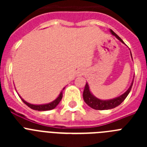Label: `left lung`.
<instances>
[{
  "label": "left lung",
  "instance_id": "8db88e82",
  "mask_svg": "<svg viewBox=\"0 0 147 147\" xmlns=\"http://www.w3.org/2000/svg\"><path fill=\"white\" fill-rule=\"evenodd\" d=\"M110 32H111L114 36H115L116 38L119 39L120 41H121L122 42H123V40H122L121 39L113 32V31L110 30ZM131 56H132V54H131ZM132 84H133V81H132V84H131L129 89L127 90V91H126L124 94L121 95L120 96L110 100H101L96 98L95 96H93V95H92V93H90V91L89 86H88V83L86 82L85 89H84V91H83V98H84V101L85 102V103H86L88 106H90L91 108L95 109V110H104L115 108V107H117L119 105H121L122 102H124V100L127 98V96H128L129 92H130L131 89H132Z\"/></svg>",
  "mask_w": 147,
  "mask_h": 147
}]
</instances>
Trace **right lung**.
I'll return each mask as SVG.
<instances>
[{"instance_id": "obj_1", "label": "right lung", "mask_w": 147, "mask_h": 147, "mask_svg": "<svg viewBox=\"0 0 147 147\" xmlns=\"http://www.w3.org/2000/svg\"><path fill=\"white\" fill-rule=\"evenodd\" d=\"M65 88H63V90ZM20 98H21V97H20ZM62 98V91L61 92L60 94H59V96L57 97V99L54 100V102H51V103H49V104H47V105H32V104H29V103H28V102H26V101H24V100H23L22 98H21V99H22V101H23V102H24V103H25L27 106H28V107H30V108H32V109H33V110H38V111H45V110H52V109L55 108V107L58 105V104L59 103V102L61 101Z\"/></svg>"}]
</instances>
